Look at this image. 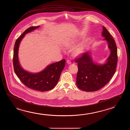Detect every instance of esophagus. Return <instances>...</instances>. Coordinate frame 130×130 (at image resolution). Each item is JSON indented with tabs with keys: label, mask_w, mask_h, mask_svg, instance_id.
Instances as JSON below:
<instances>
[{
	"label": "esophagus",
	"mask_w": 130,
	"mask_h": 130,
	"mask_svg": "<svg viewBox=\"0 0 130 130\" xmlns=\"http://www.w3.org/2000/svg\"><path fill=\"white\" fill-rule=\"evenodd\" d=\"M67 62L68 64H71V62L70 60H68L67 61Z\"/></svg>",
	"instance_id": "esophagus-1"
}]
</instances>
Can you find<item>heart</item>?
<instances>
[{
    "instance_id": "heart-1",
    "label": "heart",
    "mask_w": 130,
    "mask_h": 130,
    "mask_svg": "<svg viewBox=\"0 0 130 130\" xmlns=\"http://www.w3.org/2000/svg\"><path fill=\"white\" fill-rule=\"evenodd\" d=\"M78 41V39L77 38L72 39L68 43L66 46L68 48H72V47H74ZM85 47V43H82L81 45H79L78 46L75 47L74 50L73 51V55L74 56H78L81 55L84 52Z\"/></svg>"
}]
</instances>
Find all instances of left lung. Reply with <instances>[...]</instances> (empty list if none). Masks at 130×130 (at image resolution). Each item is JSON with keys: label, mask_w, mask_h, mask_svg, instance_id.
Masks as SVG:
<instances>
[{"label": "left lung", "mask_w": 130, "mask_h": 130, "mask_svg": "<svg viewBox=\"0 0 130 130\" xmlns=\"http://www.w3.org/2000/svg\"><path fill=\"white\" fill-rule=\"evenodd\" d=\"M102 35L108 43L110 54L106 63L100 64L93 62L90 52L85 53L75 60L77 63V85L85 92H94L106 85L115 74L117 62V47L115 40L106 28L103 27Z\"/></svg>", "instance_id": "left-lung-1"}]
</instances>
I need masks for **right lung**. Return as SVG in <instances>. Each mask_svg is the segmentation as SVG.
Returning <instances> with one entry per match:
<instances>
[{
    "mask_svg": "<svg viewBox=\"0 0 130 130\" xmlns=\"http://www.w3.org/2000/svg\"><path fill=\"white\" fill-rule=\"evenodd\" d=\"M39 27L33 26L28 28L16 40L13 50V64L15 74L24 85L30 89L45 92L53 89L58 83L65 65V59L49 65L40 72L34 73L24 69L19 63L18 56L19 45L25 34Z\"/></svg>",
    "mask_w": 130,
    "mask_h": 130,
    "instance_id": "1",
    "label": "right lung"
}]
</instances>
